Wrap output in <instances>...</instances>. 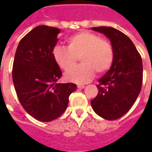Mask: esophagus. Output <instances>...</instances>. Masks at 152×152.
Returning a JSON list of instances; mask_svg holds the SVG:
<instances>
[{
    "label": "esophagus",
    "instance_id": "34e87169",
    "mask_svg": "<svg viewBox=\"0 0 152 152\" xmlns=\"http://www.w3.org/2000/svg\"><path fill=\"white\" fill-rule=\"evenodd\" d=\"M77 88H78V89H84V88H85V86H80V85H78V86H77Z\"/></svg>",
    "mask_w": 152,
    "mask_h": 152
}]
</instances>
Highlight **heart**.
<instances>
[{"instance_id": "1", "label": "heart", "mask_w": 152, "mask_h": 152, "mask_svg": "<svg viewBox=\"0 0 152 152\" xmlns=\"http://www.w3.org/2000/svg\"><path fill=\"white\" fill-rule=\"evenodd\" d=\"M67 48L57 46L53 51V59L64 71L76 66L78 58L82 64L65 74V79L70 82L86 84L95 75L108 71L114 61V50L108 40L99 35L88 31L77 32L66 40Z\"/></svg>"}]
</instances>
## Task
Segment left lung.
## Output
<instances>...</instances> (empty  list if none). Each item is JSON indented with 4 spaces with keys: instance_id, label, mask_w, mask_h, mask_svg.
<instances>
[{
    "instance_id": "8db88e82",
    "label": "left lung",
    "mask_w": 152,
    "mask_h": 152,
    "mask_svg": "<svg viewBox=\"0 0 152 152\" xmlns=\"http://www.w3.org/2000/svg\"><path fill=\"white\" fill-rule=\"evenodd\" d=\"M91 29L105 35L114 50L112 66L99 80V93L91 106L99 116L114 121L129 111L140 93L142 61L132 40L121 31L111 27Z\"/></svg>"
}]
</instances>
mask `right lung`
Segmentation results:
<instances>
[{
	"instance_id": "right-lung-1",
	"label": "right lung",
	"mask_w": 152,
	"mask_h": 152,
	"mask_svg": "<svg viewBox=\"0 0 152 152\" xmlns=\"http://www.w3.org/2000/svg\"><path fill=\"white\" fill-rule=\"evenodd\" d=\"M60 29L37 26L18 44L13 64V82L18 100L37 121L50 122L59 117L76 89L73 83L58 80L62 71L53 59V48Z\"/></svg>"
}]
</instances>
